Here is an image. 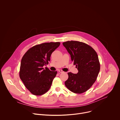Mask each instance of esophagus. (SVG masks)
Wrapping results in <instances>:
<instances>
[{"mask_svg": "<svg viewBox=\"0 0 120 120\" xmlns=\"http://www.w3.org/2000/svg\"><path fill=\"white\" fill-rule=\"evenodd\" d=\"M58 72H60V73H64V72L63 71H62V70H58Z\"/></svg>", "mask_w": 120, "mask_h": 120, "instance_id": "obj_1", "label": "esophagus"}]
</instances>
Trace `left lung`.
Returning a JSON list of instances; mask_svg holds the SVG:
<instances>
[{"mask_svg":"<svg viewBox=\"0 0 120 120\" xmlns=\"http://www.w3.org/2000/svg\"><path fill=\"white\" fill-rule=\"evenodd\" d=\"M63 45L78 71L76 74L68 73L65 85L74 93H83L92 86L98 76L100 69L98 55L91 46L82 42L68 41Z\"/></svg>","mask_w":120,"mask_h":120,"instance_id":"1","label":"left lung"}]
</instances>
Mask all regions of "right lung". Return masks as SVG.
Instances as JSON below:
<instances>
[{"mask_svg": "<svg viewBox=\"0 0 120 120\" xmlns=\"http://www.w3.org/2000/svg\"><path fill=\"white\" fill-rule=\"evenodd\" d=\"M59 42L45 43L30 48L23 56L19 76L26 87L35 95L46 93L52 85L57 72L43 68L50 61L52 53L60 45Z\"/></svg>", "mask_w": 120, "mask_h": 120, "instance_id": "add662e5", "label": "right lung"}]
</instances>
